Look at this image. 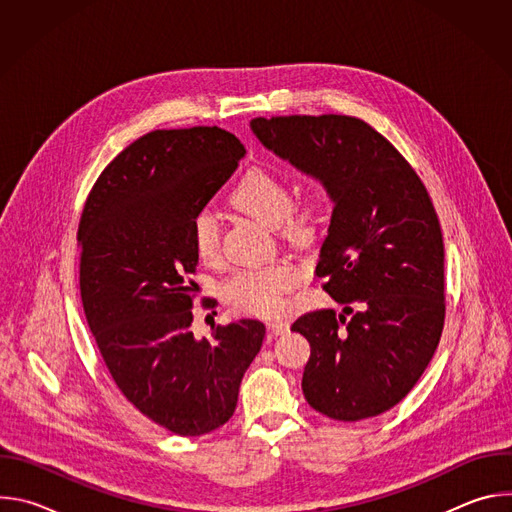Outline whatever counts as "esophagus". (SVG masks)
Listing matches in <instances>:
<instances>
[{"mask_svg": "<svg viewBox=\"0 0 512 512\" xmlns=\"http://www.w3.org/2000/svg\"><path fill=\"white\" fill-rule=\"evenodd\" d=\"M287 330V326L283 322H269V336H279Z\"/></svg>", "mask_w": 512, "mask_h": 512, "instance_id": "34e87169", "label": "esophagus"}]
</instances>
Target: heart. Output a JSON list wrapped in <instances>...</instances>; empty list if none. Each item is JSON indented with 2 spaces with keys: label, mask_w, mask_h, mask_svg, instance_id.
<instances>
[{
  "label": "heart",
  "mask_w": 512,
  "mask_h": 512,
  "mask_svg": "<svg viewBox=\"0 0 512 512\" xmlns=\"http://www.w3.org/2000/svg\"><path fill=\"white\" fill-rule=\"evenodd\" d=\"M231 202L267 225H279L291 239H308L318 221L322 198L318 192L304 194L291 202V186L287 178L271 168H251L243 174L231 192ZM194 253L202 261L218 255V221L216 214L202 208L194 214L190 225ZM298 281V269L279 261L263 267L233 273L223 291L227 302L239 310L257 316H271L283 308V294Z\"/></svg>",
  "instance_id": "heart-1"
}]
</instances>
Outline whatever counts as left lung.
Here are the masks:
<instances>
[{"instance_id": "8db88e82", "label": "left lung", "mask_w": 512, "mask_h": 512, "mask_svg": "<svg viewBox=\"0 0 512 512\" xmlns=\"http://www.w3.org/2000/svg\"><path fill=\"white\" fill-rule=\"evenodd\" d=\"M251 129L334 202L316 275L344 314L314 310L291 324L310 342L306 401L338 421L381 415L415 387L444 330V239L433 202L395 145L358 117H257Z\"/></svg>"}]
</instances>
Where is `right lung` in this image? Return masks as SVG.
Masks as SVG:
<instances>
[{
	"instance_id": "1",
	"label": "right lung",
	"mask_w": 512,
	"mask_h": 512,
	"mask_svg": "<svg viewBox=\"0 0 512 512\" xmlns=\"http://www.w3.org/2000/svg\"><path fill=\"white\" fill-rule=\"evenodd\" d=\"M243 143L221 127L156 129L101 172L77 241L87 324L123 397L184 437L225 425L265 326L239 320L194 338L190 225L233 176Z\"/></svg>"
}]
</instances>
